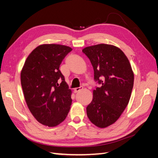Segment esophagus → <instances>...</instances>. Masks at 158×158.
Here are the masks:
<instances>
[{
    "mask_svg": "<svg viewBox=\"0 0 158 158\" xmlns=\"http://www.w3.org/2000/svg\"><path fill=\"white\" fill-rule=\"evenodd\" d=\"M83 89V87H82V86H80V87H78V88H74V91L75 93H77V92H79V91H80L81 89Z\"/></svg>",
    "mask_w": 158,
    "mask_h": 158,
    "instance_id": "1",
    "label": "esophagus"
}]
</instances>
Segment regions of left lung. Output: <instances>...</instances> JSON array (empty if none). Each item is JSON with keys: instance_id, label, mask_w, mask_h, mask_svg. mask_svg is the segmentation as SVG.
<instances>
[{"instance_id": "1", "label": "left lung", "mask_w": 158, "mask_h": 158, "mask_svg": "<svg viewBox=\"0 0 158 158\" xmlns=\"http://www.w3.org/2000/svg\"><path fill=\"white\" fill-rule=\"evenodd\" d=\"M82 52L92 64L94 79L101 86L93 91V99L86 107L94 125L106 128L115 123L131 98L134 73L125 54L113 45L101 44L85 47Z\"/></svg>"}]
</instances>
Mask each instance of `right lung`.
<instances>
[{"label": "right lung", "mask_w": 158, "mask_h": 158, "mask_svg": "<svg viewBox=\"0 0 158 158\" xmlns=\"http://www.w3.org/2000/svg\"><path fill=\"white\" fill-rule=\"evenodd\" d=\"M72 50L63 45H40L28 55L21 70L27 107L38 122L49 127L64 121L72 104V91L59 70L62 61Z\"/></svg>", "instance_id": "right-lung-1"}]
</instances>
